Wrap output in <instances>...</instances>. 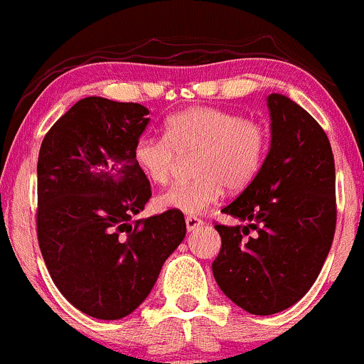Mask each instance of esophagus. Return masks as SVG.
Segmentation results:
<instances>
[{"mask_svg":"<svg viewBox=\"0 0 364 364\" xmlns=\"http://www.w3.org/2000/svg\"><path fill=\"white\" fill-rule=\"evenodd\" d=\"M185 221H186V230H188V231L198 230V228L203 225L202 219L200 218H195V215H186Z\"/></svg>","mask_w":364,"mask_h":364,"instance_id":"34e87169","label":"esophagus"}]
</instances>
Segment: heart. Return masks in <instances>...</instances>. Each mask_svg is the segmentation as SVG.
I'll return each mask as SVG.
<instances>
[{"label": "heart", "instance_id": "1", "mask_svg": "<svg viewBox=\"0 0 364 364\" xmlns=\"http://www.w3.org/2000/svg\"><path fill=\"white\" fill-rule=\"evenodd\" d=\"M269 133L254 119L214 107H191L166 121V138L141 136L134 164L155 185H166L179 159L197 154L188 181H178L157 198L162 209L202 214L221 198L225 186L240 191L254 181L266 161Z\"/></svg>", "mask_w": 364, "mask_h": 364}]
</instances>
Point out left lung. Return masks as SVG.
Returning <instances> with one entry per match:
<instances>
[{
  "label": "left lung",
  "instance_id": "obj_1",
  "mask_svg": "<svg viewBox=\"0 0 364 364\" xmlns=\"http://www.w3.org/2000/svg\"><path fill=\"white\" fill-rule=\"evenodd\" d=\"M271 145L261 171L223 213L245 226L214 228L219 289L250 314L279 313L316 282L333 242L335 162L328 136L285 95L266 98ZM252 229L255 235L247 237Z\"/></svg>",
  "mask_w": 364,
  "mask_h": 364
}]
</instances>
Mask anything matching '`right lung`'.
I'll return each mask as SVG.
<instances>
[{"instance_id": "1", "label": "right lung", "mask_w": 364, "mask_h": 364, "mask_svg": "<svg viewBox=\"0 0 364 364\" xmlns=\"http://www.w3.org/2000/svg\"><path fill=\"white\" fill-rule=\"evenodd\" d=\"M149 114L139 103L87 97L41 143L39 249L57 289L87 316L133 313L186 235L179 210L134 221L151 197L133 159Z\"/></svg>"}]
</instances>
